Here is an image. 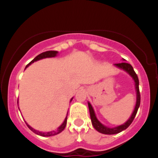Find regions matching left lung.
I'll return each instance as SVG.
<instances>
[{"label":"left lung","mask_w":158,"mask_h":158,"mask_svg":"<svg viewBox=\"0 0 158 158\" xmlns=\"http://www.w3.org/2000/svg\"><path fill=\"white\" fill-rule=\"evenodd\" d=\"M115 66H117L119 69H123L124 71H126L127 73H129L132 78L134 79L135 82V89H136V93H137V100H136V105H135V110H134L133 113H132V115L130 117V118L125 123L122 124L120 126L115 127H107L104 126L100 121L97 119L96 118V115H95L94 110H93V107H92L91 104L90 103H88V105H89V112H90V117H91V121H92V124H93V127L97 131H99L100 133L104 134V135H115V134H118L121 131H124V130H126L128 127L130 126L131 124V123L133 122L134 118H135V115L137 114V111H138V109H139V106H140V100H141V97H140V92H139V77L137 76L136 73L135 72L134 70L133 67L131 64L127 63V62H121V63H117L115 64Z\"/></svg>","instance_id":"left-lung-1"}]
</instances>
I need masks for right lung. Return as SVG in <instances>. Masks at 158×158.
Segmentation results:
<instances>
[{"mask_svg":"<svg viewBox=\"0 0 158 158\" xmlns=\"http://www.w3.org/2000/svg\"><path fill=\"white\" fill-rule=\"evenodd\" d=\"M57 54H58V51H46V52L42 53V54L37 55V56H36L35 58H34V59L32 60L31 62H29V63L27 65V66H26V68H27L28 65H30L31 63H33V62L38 61V60L43 59V58H53V57L56 56ZM73 100V98L71 99V100ZM71 100H70V101H71ZM17 104H18V101H17ZM66 123H67V116L65 117L63 123H62V125H61V126H60L58 128V129L55 130V131H50V132H42V131H36V130L33 129L31 127L29 126L27 123V126L28 127V128L31 130V131H33V132H34V133H35L36 135H40V136H43V137H49V136H53V135H58V134L61 133V132H62V131H63L64 129H65V126H66Z\"/></svg>","mask_w":158,"mask_h":158,"instance_id":"right-lung-1","label":"right lung"}]
</instances>
